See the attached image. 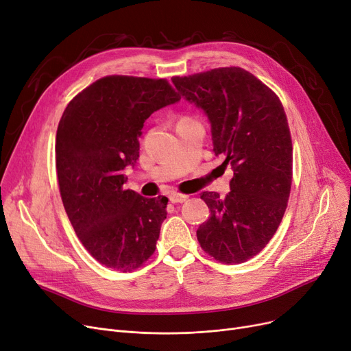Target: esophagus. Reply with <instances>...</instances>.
I'll use <instances>...</instances> for the list:
<instances>
[{"instance_id": "34e87169", "label": "esophagus", "mask_w": 351, "mask_h": 351, "mask_svg": "<svg viewBox=\"0 0 351 351\" xmlns=\"http://www.w3.org/2000/svg\"><path fill=\"white\" fill-rule=\"evenodd\" d=\"M188 195H184V193H179V192H175V193H172L171 196H169V201L172 202V204H182V202H185V201H188Z\"/></svg>"}]
</instances>
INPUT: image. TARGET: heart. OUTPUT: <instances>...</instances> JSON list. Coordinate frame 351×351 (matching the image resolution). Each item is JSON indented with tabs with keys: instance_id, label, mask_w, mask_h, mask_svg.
<instances>
[{
	"instance_id": "b5f03b06",
	"label": "heart",
	"mask_w": 351,
	"mask_h": 351,
	"mask_svg": "<svg viewBox=\"0 0 351 351\" xmlns=\"http://www.w3.org/2000/svg\"><path fill=\"white\" fill-rule=\"evenodd\" d=\"M184 120H191V117H186V116H184V117H180V119H179V121H184Z\"/></svg>"
}]
</instances>
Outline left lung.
<instances>
[{
	"label": "left lung",
	"mask_w": 351,
	"mask_h": 351,
	"mask_svg": "<svg viewBox=\"0 0 351 351\" xmlns=\"http://www.w3.org/2000/svg\"><path fill=\"white\" fill-rule=\"evenodd\" d=\"M209 121L215 156L231 165V192H202L210 217L196 231L201 248L223 264L260 254L277 232L293 184V142L280 97L241 67L172 79Z\"/></svg>",
	"instance_id": "8db88e82"
}]
</instances>
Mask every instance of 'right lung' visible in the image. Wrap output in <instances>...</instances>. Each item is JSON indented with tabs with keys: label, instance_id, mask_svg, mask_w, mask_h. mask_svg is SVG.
Wrapping results in <instances>:
<instances>
[{
	"label": "right lung",
	"instance_id": "obj_1",
	"mask_svg": "<svg viewBox=\"0 0 351 351\" xmlns=\"http://www.w3.org/2000/svg\"><path fill=\"white\" fill-rule=\"evenodd\" d=\"M180 100L166 79L106 75L74 96L56 136L58 189L75 235L101 265L130 272L156 250L167 197L125 189L145 120Z\"/></svg>",
	"mask_w": 351,
	"mask_h": 351
}]
</instances>
